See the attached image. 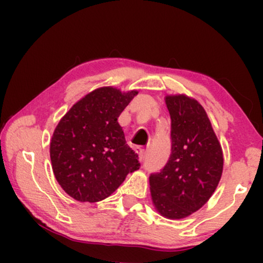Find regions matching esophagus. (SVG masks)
<instances>
[{"mask_svg": "<svg viewBox=\"0 0 263 263\" xmlns=\"http://www.w3.org/2000/svg\"><path fill=\"white\" fill-rule=\"evenodd\" d=\"M135 152L139 156L140 160L145 159V157H146V151L145 149L141 148V147H135Z\"/></svg>", "mask_w": 263, "mask_h": 263, "instance_id": "1", "label": "esophagus"}]
</instances>
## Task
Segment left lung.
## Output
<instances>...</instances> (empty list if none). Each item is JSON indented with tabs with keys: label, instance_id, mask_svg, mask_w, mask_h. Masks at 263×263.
I'll use <instances>...</instances> for the list:
<instances>
[{
	"label": "left lung",
	"instance_id": "obj_1",
	"mask_svg": "<svg viewBox=\"0 0 263 263\" xmlns=\"http://www.w3.org/2000/svg\"><path fill=\"white\" fill-rule=\"evenodd\" d=\"M171 117V156L151 175V199L164 218L179 220L199 211L217 189L224 157L203 106L185 95L165 96Z\"/></svg>",
	"mask_w": 263,
	"mask_h": 263
}]
</instances>
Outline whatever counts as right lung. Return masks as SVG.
I'll return each mask as SVG.
<instances>
[{
    "instance_id": "obj_1",
    "label": "right lung",
    "mask_w": 263,
    "mask_h": 263,
    "mask_svg": "<svg viewBox=\"0 0 263 263\" xmlns=\"http://www.w3.org/2000/svg\"><path fill=\"white\" fill-rule=\"evenodd\" d=\"M139 91L104 86L78 100L61 118L50 141L55 178L80 202L109 197L139 170L138 154L127 145L118 117Z\"/></svg>"
}]
</instances>
